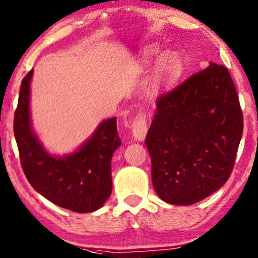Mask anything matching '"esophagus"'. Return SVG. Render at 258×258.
<instances>
[{
    "label": "esophagus",
    "instance_id": "1",
    "mask_svg": "<svg viewBox=\"0 0 258 258\" xmlns=\"http://www.w3.org/2000/svg\"><path fill=\"white\" fill-rule=\"evenodd\" d=\"M132 133L137 141H143L146 139L147 132H148V123H147V115L145 111H140L134 117L132 121Z\"/></svg>",
    "mask_w": 258,
    "mask_h": 258
}]
</instances>
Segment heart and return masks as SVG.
Wrapping results in <instances>:
<instances>
[{
    "instance_id": "b5f03b06",
    "label": "heart",
    "mask_w": 258,
    "mask_h": 258,
    "mask_svg": "<svg viewBox=\"0 0 258 258\" xmlns=\"http://www.w3.org/2000/svg\"><path fill=\"white\" fill-rule=\"evenodd\" d=\"M160 49L158 47H150L148 51L146 52L145 56H143V60H145L146 63H152L154 60H155L156 56L159 55ZM180 65V60L178 55L174 54V53H168L166 54L160 61L159 69H158V76H156V79L158 82H162V80H166L170 78V77L175 75V72L178 71Z\"/></svg>"
}]
</instances>
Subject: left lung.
<instances>
[{
	"label": "left lung",
	"instance_id": "8db88e82",
	"mask_svg": "<svg viewBox=\"0 0 258 258\" xmlns=\"http://www.w3.org/2000/svg\"><path fill=\"white\" fill-rule=\"evenodd\" d=\"M146 146L158 196L192 205L231 175L243 134V112L229 70L210 62L158 97Z\"/></svg>",
	"mask_w": 258,
	"mask_h": 258
}]
</instances>
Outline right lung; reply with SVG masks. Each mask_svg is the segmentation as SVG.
Instances as JSON below:
<instances>
[{
	"label": "right lung",
	"instance_id": "right-lung-1",
	"mask_svg": "<svg viewBox=\"0 0 258 258\" xmlns=\"http://www.w3.org/2000/svg\"><path fill=\"white\" fill-rule=\"evenodd\" d=\"M33 70L21 82L14 115V135L23 173L33 188L55 205L73 212L98 210L111 195V159L121 146L116 117L98 126L78 152L65 158L49 155L40 145L29 119Z\"/></svg>",
	"mask_w": 258,
	"mask_h": 258
}]
</instances>
